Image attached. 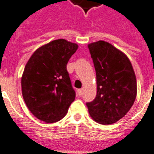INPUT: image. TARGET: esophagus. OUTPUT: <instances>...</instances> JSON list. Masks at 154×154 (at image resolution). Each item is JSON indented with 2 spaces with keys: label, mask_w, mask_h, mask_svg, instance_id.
Listing matches in <instances>:
<instances>
[{
  "label": "esophagus",
  "mask_w": 154,
  "mask_h": 154,
  "mask_svg": "<svg viewBox=\"0 0 154 154\" xmlns=\"http://www.w3.org/2000/svg\"><path fill=\"white\" fill-rule=\"evenodd\" d=\"M77 94H78V95L81 96V95H82V94H83V88L78 89V90H77Z\"/></svg>",
  "instance_id": "esophagus-1"
}]
</instances>
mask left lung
Returning <instances> with one entry per match:
<instances>
[{"mask_svg":"<svg viewBox=\"0 0 154 154\" xmlns=\"http://www.w3.org/2000/svg\"><path fill=\"white\" fill-rule=\"evenodd\" d=\"M88 47L96 73L95 99L87 103L89 114L102 125L116 123L134 104L137 82L131 62L125 53L106 41H99Z\"/></svg>","mask_w":154,"mask_h":154,"instance_id":"left-lung-1","label":"left lung"}]
</instances>
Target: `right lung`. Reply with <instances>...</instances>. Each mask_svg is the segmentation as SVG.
I'll use <instances>...</instances> for the list:
<instances>
[{"label": "right lung", "mask_w": 154, "mask_h": 154, "mask_svg": "<svg viewBox=\"0 0 154 154\" xmlns=\"http://www.w3.org/2000/svg\"><path fill=\"white\" fill-rule=\"evenodd\" d=\"M78 45L65 39L37 48L27 62L21 79L22 94L33 116L46 123L60 121L75 99L67 63Z\"/></svg>", "instance_id": "add662e5"}]
</instances>
